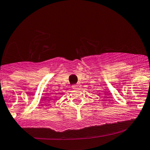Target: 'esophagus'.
Returning <instances> with one entry per match:
<instances>
[{
    "instance_id": "esophagus-1",
    "label": "esophagus",
    "mask_w": 150,
    "mask_h": 150,
    "mask_svg": "<svg viewBox=\"0 0 150 150\" xmlns=\"http://www.w3.org/2000/svg\"><path fill=\"white\" fill-rule=\"evenodd\" d=\"M72 87H73V89H78L80 87V85H79V84H76V85H73L72 86Z\"/></svg>"
}]
</instances>
